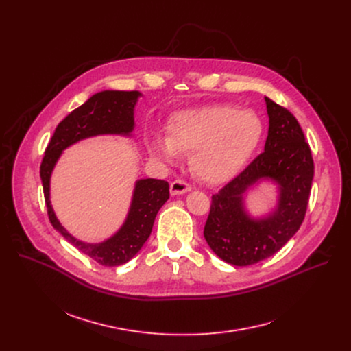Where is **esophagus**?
<instances>
[{
	"mask_svg": "<svg viewBox=\"0 0 351 351\" xmlns=\"http://www.w3.org/2000/svg\"><path fill=\"white\" fill-rule=\"evenodd\" d=\"M171 194L172 195H179V194H184V193H189L191 190V186L180 179L175 180L171 183Z\"/></svg>",
	"mask_w": 351,
	"mask_h": 351,
	"instance_id": "obj_1",
	"label": "esophagus"
}]
</instances>
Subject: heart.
Masks as SVG:
<instances>
[{
  "mask_svg": "<svg viewBox=\"0 0 351 351\" xmlns=\"http://www.w3.org/2000/svg\"><path fill=\"white\" fill-rule=\"evenodd\" d=\"M263 132V121L253 111L225 104L207 106L173 114L168 136H153L148 140V152L164 162L190 154L193 173L217 184L244 168L256 153Z\"/></svg>",
  "mask_w": 351,
  "mask_h": 351,
  "instance_id": "heart-1",
  "label": "heart"
}]
</instances>
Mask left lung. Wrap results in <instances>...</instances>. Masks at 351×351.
Listing matches in <instances>:
<instances>
[{
    "mask_svg": "<svg viewBox=\"0 0 351 351\" xmlns=\"http://www.w3.org/2000/svg\"><path fill=\"white\" fill-rule=\"evenodd\" d=\"M268 137L261 153L237 178L213 195L204 237L225 263L245 267L275 253L294 236L306 217L314 161L297 119L265 97ZM263 181L277 184L276 207L253 217L245 208L246 193Z\"/></svg>",
    "mask_w": 351,
    "mask_h": 351,
    "instance_id": "obj_1",
    "label": "left lung"
}]
</instances>
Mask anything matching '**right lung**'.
<instances>
[{
  "instance_id": "1",
  "label": "right lung",
  "mask_w": 351,
  "mask_h": 351,
  "mask_svg": "<svg viewBox=\"0 0 351 351\" xmlns=\"http://www.w3.org/2000/svg\"><path fill=\"white\" fill-rule=\"evenodd\" d=\"M143 94L140 91L104 90L91 95L72 111L56 129L49 140L40 167V178L49 222L71 244L95 263L118 267L130 261L152 234L160 208L169 198V184L158 179H138L134 183L130 207L125 222L111 237L99 243H86L72 236L58 221L49 199L53 171L72 144L104 134L132 137L134 130V107Z\"/></svg>"
}]
</instances>
